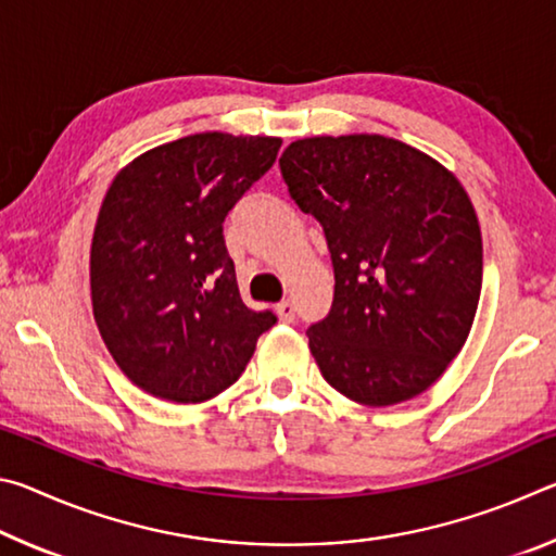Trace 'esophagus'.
Returning <instances> with one entry per match:
<instances>
[{"label": "esophagus", "mask_w": 556, "mask_h": 556, "mask_svg": "<svg viewBox=\"0 0 556 556\" xmlns=\"http://www.w3.org/2000/svg\"><path fill=\"white\" fill-rule=\"evenodd\" d=\"M277 314H279V318L285 324H291L296 318V306H294V301H279L277 304Z\"/></svg>", "instance_id": "1"}]
</instances>
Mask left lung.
Wrapping results in <instances>:
<instances>
[{
	"label": "left lung",
	"mask_w": 556,
	"mask_h": 556,
	"mask_svg": "<svg viewBox=\"0 0 556 556\" xmlns=\"http://www.w3.org/2000/svg\"><path fill=\"white\" fill-rule=\"evenodd\" d=\"M279 168L333 262L331 312L306 331L326 382L368 407L417 397L464 348L481 299L483 242L464 186L382 135L299 139Z\"/></svg>",
	"instance_id": "8db88e82"
}]
</instances>
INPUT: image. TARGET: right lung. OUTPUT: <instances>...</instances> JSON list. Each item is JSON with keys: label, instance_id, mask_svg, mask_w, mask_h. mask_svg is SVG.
<instances>
[{"label": "right lung", "instance_id": "obj_1", "mask_svg": "<svg viewBox=\"0 0 556 556\" xmlns=\"http://www.w3.org/2000/svg\"><path fill=\"white\" fill-rule=\"evenodd\" d=\"M279 147L203 131L137 156L108 188L90 248L92 314L119 370L159 400L228 390L277 324L242 304L223 223Z\"/></svg>", "mask_w": 556, "mask_h": 556}]
</instances>
